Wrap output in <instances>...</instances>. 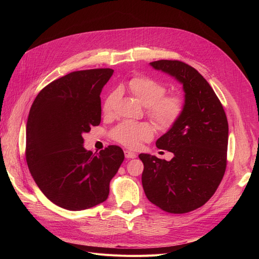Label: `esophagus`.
I'll return each mask as SVG.
<instances>
[{
	"label": "esophagus",
	"mask_w": 259,
	"mask_h": 259,
	"mask_svg": "<svg viewBox=\"0 0 259 259\" xmlns=\"http://www.w3.org/2000/svg\"><path fill=\"white\" fill-rule=\"evenodd\" d=\"M124 154H125V158H127V159H135L136 156H137L136 153L132 152V151H128V150H125Z\"/></svg>",
	"instance_id": "obj_1"
}]
</instances>
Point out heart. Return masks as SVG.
Instances as JSON below:
<instances>
[{
    "mask_svg": "<svg viewBox=\"0 0 259 259\" xmlns=\"http://www.w3.org/2000/svg\"><path fill=\"white\" fill-rule=\"evenodd\" d=\"M128 90L140 104L147 107V113L161 128H168L182 115L184 100L178 95H164L166 92L162 83L147 76H136L128 82ZM117 93L112 92L104 103V112L110 113ZM153 136V128L149 123L125 121L113 131V137L128 148H137Z\"/></svg>",
    "mask_w": 259,
    "mask_h": 259,
    "instance_id": "b5f03b06",
    "label": "heart"
}]
</instances>
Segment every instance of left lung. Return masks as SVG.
<instances>
[{
  "label": "left lung",
  "instance_id": "8db88e82",
  "mask_svg": "<svg viewBox=\"0 0 259 259\" xmlns=\"http://www.w3.org/2000/svg\"><path fill=\"white\" fill-rule=\"evenodd\" d=\"M150 66L183 85L185 106L179 119L155 143L173 153V159L139 154L144 191L163 210L188 213L204 205L224 177L228 121L215 92L194 68L178 60H158Z\"/></svg>",
  "mask_w": 259,
  "mask_h": 259
}]
</instances>
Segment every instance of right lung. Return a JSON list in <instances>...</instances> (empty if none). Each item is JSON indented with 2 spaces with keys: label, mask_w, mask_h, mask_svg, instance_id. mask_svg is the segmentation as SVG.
<instances>
[{
  "label": "right lung",
  "mask_w": 259,
  "mask_h": 259,
  "mask_svg": "<svg viewBox=\"0 0 259 259\" xmlns=\"http://www.w3.org/2000/svg\"><path fill=\"white\" fill-rule=\"evenodd\" d=\"M112 69L74 71L37 94L26 127L31 175L54 204L82 210L105 202L109 185L124 160L120 147L95 154L83 147L84 133L101 120L100 93Z\"/></svg>",
  "instance_id": "add662e5"
}]
</instances>
